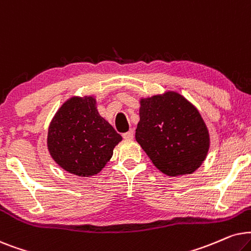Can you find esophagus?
Wrapping results in <instances>:
<instances>
[{
	"label": "esophagus",
	"instance_id": "34e87169",
	"mask_svg": "<svg viewBox=\"0 0 251 251\" xmlns=\"http://www.w3.org/2000/svg\"><path fill=\"white\" fill-rule=\"evenodd\" d=\"M123 138L125 139V140H127V141H129V140H133V138H134V132H133L132 129H131V131L124 133Z\"/></svg>",
	"mask_w": 251,
	"mask_h": 251
}]
</instances>
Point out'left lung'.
I'll list each match as a JSON object with an SVG mask.
<instances>
[{
	"mask_svg": "<svg viewBox=\"0 0 251 251\" xmlns=\"http://www.w3.org/2000/svg\"><path fill=\"white\" fill-rule=\"evenodd\" d=\"M135 139L152 162L169 176L192 175L210 148L208 127L201 113L176 92L140 100Z\"/></svg>",
	"mask_w": 251,
	"mask_h": 251,
	"instance_id": "1",
	"label": "left lung"
}]
</instances>
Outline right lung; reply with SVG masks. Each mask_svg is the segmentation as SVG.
I'll list each match as a JSON object with an SVG mask.
<instances>
[{
	"mask_svg": "<svg viewBox=\"0 0 251 251\" xmlns=\"http://www.w3.org/2000/svg\"><path fill=\"white\" fill-rule=\"evenodd\" d=\"M122 140L100 116L94 96H73L53 116L47 146L63 170L88 178L102 171Z\"/></svg>",
	"mask_w": 251,
	"mask_h": 251,
	"instance_id": "right-lung-1",
	"label": "right lung"
}]
</instances>
